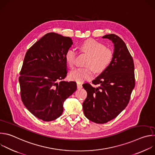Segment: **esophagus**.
<instances>
[{
    "label": "esophagus",
    "instance_id": "1",
    "mask_svg": "<svg viewBox=\"0 0 155 155\" xmlns=\"http://www.w3.org/2000/svg\"><path fill=\"white\" fill-rule=\"evenodd\" d=\"M77 84L78 89H80V88L82 87V84H81L80 82H77Z\"/></svg>",
    "mask_w": 155,
    "mask_h": 155
}]
</instances>
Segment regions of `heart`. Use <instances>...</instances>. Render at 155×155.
Returning a JSON list of instances; mask_svg holds the SVG:
<instances>
[{"mask_svg":"<svg viewBox=\"0 0 155 155\" xmlns=\"http://www.w3.org/2000/svg\"><path fill=\"white\" fill-rule=\"evenodd\" d=\"M81 51L90 58L86 62L84 68H78L71 72L70 77L78 82L89 80L94 77V70L97 73L105 71L113 61L114 51L105 47L103 43L95 40L90 39L84 41L80 46ZM77 51L73 48L68 50L65 54V60L69 65L74 68L75 64Z\"/></svg>","mask_w":155,"mask_h":155,"instance_id":"b5f03b06","label":"heart"}]
</instances>
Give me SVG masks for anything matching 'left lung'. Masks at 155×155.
Wrapping results in <instances>:
<instances>
[{"label":"left lung","instance_id":"8db88e82","mask_svg":"<svg viewBox=\"0 0 155 155\" xmlns=\"http://www.w3.org/2000/svg\"><path fill=\"white\" fill-rule=\"evenodd\" d=\"M103 38L114 44L113 61L95 80L83 84L87 97L83 103V112L90 121L104 124L116 118L127 105L135 86L134 64L125 43L111 34Z\"/></svg>","mask_w":155,"mask_h":155}]
</instances>
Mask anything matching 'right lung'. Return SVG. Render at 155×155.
Here are the masks:
<instances>
[{"instance_id":"add662e5","label":"right lung","mask_w":155,"mask_h":155,"mask_svg":"<svg viewBox=\"0 0 155 155\" xmlns=\"http://www.w3.org/2000/svg\"><path fill=\"white\" fill-rule=\"evenodd\" d=\"M71 38L50 32L36 41L26 53L19 82L22 102L35 117L45 121L59 118L64 101L77 90L75 81H65V54Z\"/></svg>"}]
</instances>
